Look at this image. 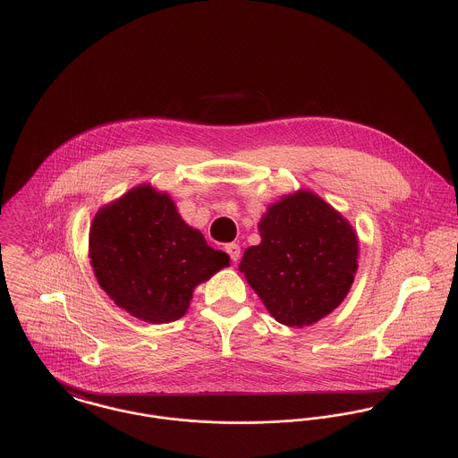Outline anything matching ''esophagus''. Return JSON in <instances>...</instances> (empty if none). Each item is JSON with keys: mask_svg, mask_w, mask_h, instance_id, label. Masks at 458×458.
I'll use <instances>...</instances> for the list:
<instances>
[{"mask_svg": "<svg viewBox=\"0 0 458 458\" xmlns=\"http://www.w3.org/2000/svg\"><path fill=\"white\" fill-rule=\"evenodd\" d=\"M225 252L229 254V258H231V261H238L240 259V254H242V249H240V245H236V243H229V245H225Z\"/></svg>", "mask_w": 458, "mask_h": 458, "instance_id": "34e87169", "label": "esophagus"}]
</instances>
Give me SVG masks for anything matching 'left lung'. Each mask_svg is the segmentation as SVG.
I'll return each mask as SVG.
<instances>
[{
    "mask_svg": "<svg viewBox=\"0 0 458 458\" xmlns=\"http://www.w3.org/2000/svg\"><path fill=\"white\" fill-rule=\"evenodd\" d=\"M261 243L240 262L267 312L285 327H309L347 296L358 267V238L321 197L301 191L267 208Z\"/></svg>",
    "mask_w": 458,
    "mask_h": 458,
    "instance_id": "obj_1",
    "label": "left lung"
}]
</instances>
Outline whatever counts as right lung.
<instances>
[{"label":"right lung","mask_w":458,"mask_h":458,"mask_svg":"<svg viewBox=\"0 0 458 458\" xmlns=\"http://www.w3.org/2000/svg\"><path fill=\"white\" fill-rule=\"evenodd\" d=\"M89 258L114 303L157 325L183 318L197 284L229 266V256L213 250L169 196L149 185L131 189L97 213Z\"/></svg>","instance_id":"right-lung-1"}]
</instances>
